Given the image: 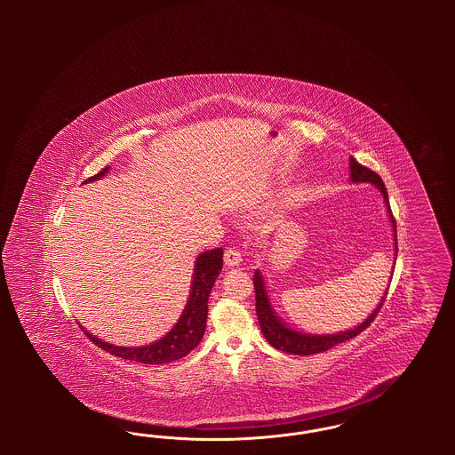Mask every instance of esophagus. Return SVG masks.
Here are the masks:
<instances>
[{
    "instance_id": "1",
    "label": "esophagus",
    "mask_w": 455,
    "mask_h": 455,
    "mask_svg": "<svg viewBox=\"0 0 455 455\" xmlns=\"http://www.w3.org/2000/svg\"><path fill=\"white\" fill-rule=\"evenodd\" d=\"M223 259H225L227 266H238L242 262V254L238 252L235 247H230V249L225 251V258Z\"/></svg>"
}]
</instances>
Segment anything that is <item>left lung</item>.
<instances>
[{
	"mask_svg": "<svg viewBox=\"0 0 455 455\" xmlns=\"http://www.w3.org/2000/svg\"><path fill=\"white\" fill-rule=\"evenodd\" d=\"M349 169H351V180L353 182H370L375 184L379 188V191L384 196V203L387 204L389 210L390 221L394 227V237L397 243V232H395V220L392 217L389 206V196L387 189L380 179V175L373 172L371 169H368L365 165L358 164L353 156L349 158ZM397 247V245H395ZM254 290H256V312H258V319H259L260 331L264 334V338L267 339V343L271 347L290 353V355H315V353H323L327 351L329 347H336L339 343H345L347 339L358 336L362 331H365L368 325L373 323V319L377 317L379 310L382 308V305L386 302V297L382 299V302L379 303V307L371 312V315H368L365 323L356 325L355 329H349L345 332H338V334H329V336H312V334H303L299 331H293L290 327L283 324L278 319V315L275 314V310L271 308V303L266 293V286L259 271H256L254 275ZM387 295V293H386Z\"/></svg>",
	"mask_w": 455,
	"mask_h": 455,
	"instance_id": "1",
	"label": "left lung"
}]
</instances>
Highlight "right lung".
<instances>
[{"label": "right lung", "instance_id": "obj_1", "mask_svg": "<svg viewBox=\"0 0 455 455\" xmlns=\"http://www.w3.org/2000/svg\"><path fill=\"white\" fill-rule=\"evenodd\" d=\"M108 171V167H106L97 175L90 177L88 180H95V179L102 177ZM221 266H223L221 247L199 254V258L196 259L195 276H193L191 295H189L188 305H186L179 323L173 325L172 331L156 343L140 347H114V345H108L106 341H100L99 338L92 336L84 327H82V331L85 332V336L93 345L102 347L104 351H108L110 355L119 356L123 360L140 362V363H147V365H160V363L175 362V360L186 356L188 353H191L203 339V334L206 329V317H208L210 291L217 282Z\"/></svg>", "mask_w": 455, "mask_h": 455}]
</instances>
